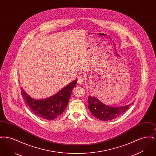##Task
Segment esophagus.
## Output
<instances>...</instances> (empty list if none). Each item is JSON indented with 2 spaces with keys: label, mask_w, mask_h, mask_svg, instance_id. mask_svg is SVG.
<instances>
[{
  "label": "esophagus",
  "mask_w": 156,
  "mask_h": 156,
  "mask_svg": "<svg viewBox=\"0 0 156 156\" xmlns=\"http://www.w3.org/2000/svg\"><path fill=\"white\" fill-rule=\"evenodd\" d=\"M85 76H83V75H81V76H80L79 77H78V83H80V84H82L83 83V82H84V80H85Z\"/></svg>",
  "instance_id": "obj_1"
}]
</instances>
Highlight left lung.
<instances>
[{
    "mask_svg": "<svg viewBox=\"0 0 156 156\" xmlns=\"http://www.w3.org/2000/svg\"><path fill=\"white\" fill-rule=\"evenodd\" d=\"M88 108L91 113L97 119L107 121L115 119L129 109V106L133 104L119 107H111L103 104L97 98L89 96Z\"/></svg>",
    "mask_w": 156,
    "mask_h": 156,
    "instance_id": "8db88e82",
    "label": "left lung"
}]
</instances>
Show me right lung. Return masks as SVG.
Returning a JSON list of instances; mask_svg holds the SVG:
<instances>
[{
	"mask_svg": "<svg viewBox=\"0 0 156 156\" xmlns=\"http://www.w3.org/2000/svg\"><path fill=\"white\" fill-rule=\"evenodd\" d=\"M76 82L75 80L52 96L44 99H36L30 97L22 87L21 93L25 102L36 115L43 119L53 120L65 111Z\"/></svg>",
	"mask_w": 156,
	"mask_h": 156,
	"instance_id": "right-lung-1",
	"label": "right lung"
}]
</instances>
